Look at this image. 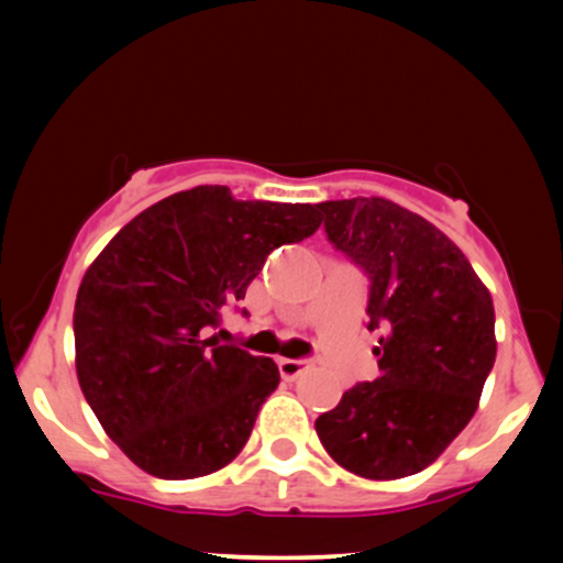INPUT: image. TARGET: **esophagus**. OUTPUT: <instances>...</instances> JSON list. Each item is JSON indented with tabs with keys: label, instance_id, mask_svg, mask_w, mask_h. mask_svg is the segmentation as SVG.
Masks as SVG:
<instances>
[{
	"label": "esophagus",
	"instance_id": "obj_1",
	"mask_svg": "<svg viewBox=\"0 0 563 563\" xmlns=\"http://www.w3.org/2000/svg\"><path fill=\"white\" fill-rule=\"evenodd\" d=\"M309 367H312L309 360H288V357L277 360V371H280V376L286 380H296L299 376H303Z\"/></svg>",
	"mask_w": 563,
	"mask_h": 563
}]
</instances>
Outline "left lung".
<instances>
[{"instance_id": "obj_1", "label": "left lung", "mask_w": 563, "mask_h": 563, "mask_svg": "<svg viewBox=\"0 0 563 563\" xmlns=\"http://www.w3.org/2000/svg\"><path fill=\"white\" fill-rule=\"evenodd\" d=\"M328 241L371 277L367 318L384 335L378 378L314 421L328 455L365 479H402L437 461L474 418L493 371L495 307L463 251L391 200L318 203Z\"/></svg>"}]
</instances>
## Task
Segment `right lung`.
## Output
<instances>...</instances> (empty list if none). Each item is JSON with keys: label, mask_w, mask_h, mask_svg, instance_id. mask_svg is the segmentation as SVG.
I'll return each instance as SVG.
<instances>
[{"label": "right lung", "mask_w": 563, "mask_h": 563, "mask_svg": "<svg viewBox=\"0 0 563 563\" xmlns=\"http://www.w3.org/2000/svg\"><path fill=\"white\" fill-rule=\"evenodd\" d=\"M312 203L235 200L200 185L145 209L89 264L76 294V376L106 434L158 479L235 461L280 384L269 357L206 339L269 251L320 228Z\"/></svg>", "instance_id": "obj_1"}]
</instances>
